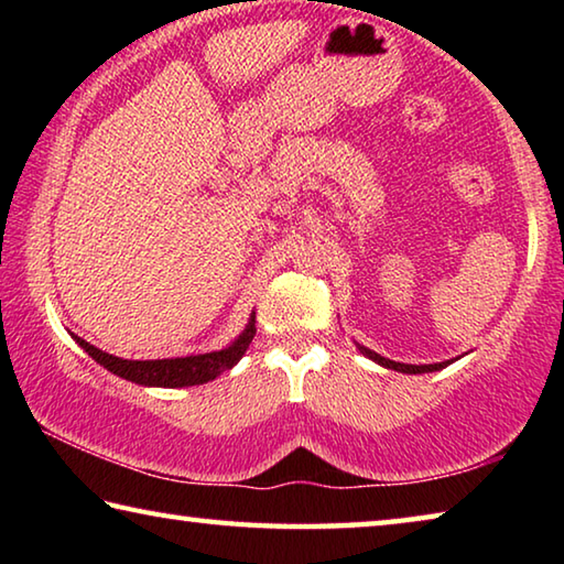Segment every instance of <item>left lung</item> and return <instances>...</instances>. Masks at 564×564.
I'll use <instances>...</instances> for the list:
<instances>
[{
  "mask_svg": "<svg viewBox=\"0 0 564 564\" xmlns=\"http://www.w3.org/2000/svg\"><path fill=\"white\" fill-rule=\"evenodd\" d=\"M358 350L362 352V356H368L370 360H376L378 366H383V368H390V370H398V373H433V370H443L445 366H451L453 360H443V362H431V366H408V362H395V360H390V358H383V356H378L376 350H370V348H362V346H358Z\"/></svg>",
  "mask_w": 564,
  "mask_h": 564,
  "instance_id": "1",
  "label": "left lung"
}]
</instances>
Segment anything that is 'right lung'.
<instances>
[{
  "label": "right lung",
  "mask_w": 564,
  "mask_h": 564,
  "mask_svg": "<svg viewBox=\"0 0 564 564\" xmlns=\"http://www.w3.org/2000/svg\"><path fill=\"white\" fill-rule=\"evenodd\" d=\"M256 336V313L248 318L246 330L238 336L231 346L224 350L214 352H202V356H186V358H161V360H123L117 356H109L99 348H94L79 336H72L79 346L89 352V356L111 370L113 376L123 380H131V383L139 386H154V388H186V386H202L208 383L224 373V370H231L238 360L243 358L246 348L251 346Z\"/></svg>",
  "instance_id": "1"
}]
</instances>
